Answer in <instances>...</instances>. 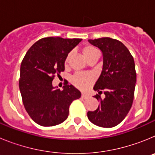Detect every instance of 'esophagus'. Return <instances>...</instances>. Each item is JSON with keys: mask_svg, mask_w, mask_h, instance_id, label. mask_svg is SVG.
Masks as SVG:
<instances>
[{"mask_svg": "<svg viewBox=\"0 0 155 155\" xmlns=\"http://www.w3.org/2000/svg\"><path fill=\"white\" fill-rule=\"evenodd\" d=\"M81 97H82V98H84V99H86V98H87L89 96H88V94H84V93H83V94H81Z\"/></svg>", "mask_w": 155, "mask_h": 155, "instance_id": "34e87169", "label": "esophagus"}]
</instances>
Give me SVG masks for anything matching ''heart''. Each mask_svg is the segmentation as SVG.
I'll return each instance as SVG.
<instances>
[{
	"label": "heart",
	"mask_w": 155,
	"mask_h": 155,
	"mask_svg": "<svg viewBox=\"0 0 155 155\" xmlns=\"http://www.w3.org/2000/svg\"><path fill=\"white\" fill-rule=\"evenodd\" d=\"M82 53H83V54H84V56L87 60L94 57V56L97 55V54H99L98 51L96 50V48L94 47L91 45H86V46H84V47L82 48ZM70 55L71 54L68 55V57H66L65 65H67L68 61H69ZM92 81L93 77L90 74L77 73L72 78V83H73L74 85L81 90L87 89Z\"/></svg>",
	"instance_id": "1"
}]
</instances>
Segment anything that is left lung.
<instances>
[{
  "label": "left lung",
  "mask_w": 155,
  "mask_h": 155,
  "mask_svg": "<svg viewBox=\"0 0 155 155\" xmlns=\"http://www.w3.org/2000/svg\"><path fill=\"white\" fill-rule=\"evenodd\" d=\"M103 55L102 73L94 86L98 91V109L87 112V118L98 127L110 128L124 120L132 106L137 81L134 57L129 50L117 39L104 37L88 39ZM103 90L106 97L102 100Z\"/></svg>",
  "instance_id": "obj_1"
}]
</instances>
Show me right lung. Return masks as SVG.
<instances>
[{
    "instance_id": "add662e5",
    "label": "right lung",
    "mask_w": 155,
    "mask_h": 155,
    "mask_svg": "<svg viewBox=\"0 0 155 155\" xmlns=\"http://www.w3.org/2000/svg\"><path fill=\"white\" fill-rule=\"evenodd\" d=\"M81 39L46 37L35 42L23 58L19 89L25 109L31 120L42 127H53L67 120L69 107L81 93L67 81L64 89L52 84L55 74L64 71L68 53Z\"/></svg>"
}]
</instances>
